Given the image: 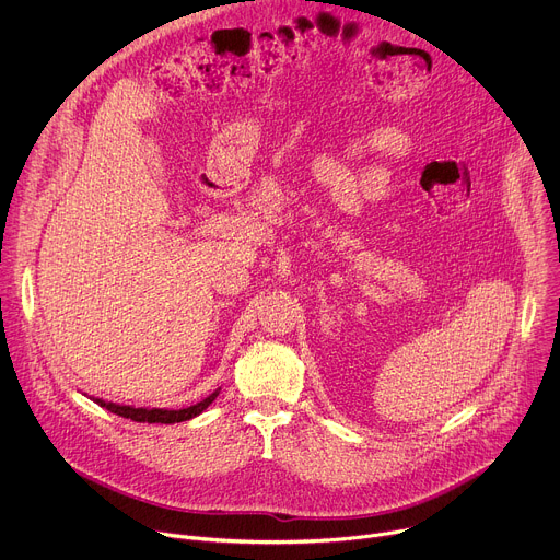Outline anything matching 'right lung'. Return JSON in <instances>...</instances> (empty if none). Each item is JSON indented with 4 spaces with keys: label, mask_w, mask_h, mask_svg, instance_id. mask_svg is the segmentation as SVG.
I'll return each instance as SVG.
<instances>
[{
    "label": "right lung",
    "mask_w": 560,
    "mask_h": 560,
    "mask_svg": "<svg viewBox=\"0 0 560 560\" xmlns=\"http://www.w3.org/2000/svg\"><path fill=\"white\" fill-rule=\"evenodd\" d=\"M221 389V387H219ZM219 389H214L210 396H206L203 401L190 406V408H182V410H164V408H132V406H119V404H110V401H104V398H93V401L102 408H106L108 412L117 415V417H124V419H130V421H137V423H182V421H190L195 419L197 415H201L214 398L219 396Z\"/></svg>",
    "instance_id": "1"
}]
</instances>
